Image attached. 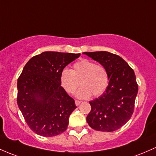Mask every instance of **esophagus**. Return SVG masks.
Instances as JSON below:
<instances>
[{"instance_id": "34e87169", "label": "esophagus", "mask_w": 156, "mask_h": 156, "mask_svg": "<svg viewBox=\"0 0 156 156\" xmlns=\"http://www.w3.org/2000/svg\"><path fill=\"white\" fill-rule=\"evenodd\" d=\"M75 105H76V106H78V105H79L81 103V101H77V100H75Z\"/></svg>"}]
</instances>
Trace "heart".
Masks as SVG:
<instances>
[{"label":"heart","instance_id":"b5f03b06","mask_svg":"<svg viewBox=\"0 0 156 156\" xmlns=\"http://www.w3.org/2000/svg\"><path fill=\"white\" fill-rule=\"evenodd\" d=\"M81 85L76 93L80 99L89 98L92 95H101L108 86L109 75L104 66L95 64L87 59H82L73 65V69L64 68L60 74V83L68 94H73Z\"/></svg>","mask_w":156,"mask_h":156}]
</instances>
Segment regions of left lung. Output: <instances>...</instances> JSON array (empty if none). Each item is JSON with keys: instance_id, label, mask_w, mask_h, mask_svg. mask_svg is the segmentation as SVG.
Instances as JSON below:
<instances>
[{"instance_id": "left-lung-1", "label": "left lung", "mask_w": 156, "mask_h": 156, "mask_svg": "<svg viewBox=\"0 0 156 156\" xmlns=\"http://www.w3.org/2000/svg\"><path fill=\"white\" fill-rule=\"evenodd\" d=\"M107 69L109 84L105 92L90 101L89 126L101 132L117 130L130 119L138 93L134 71L122 58L106 51L83 52Z\"/></svg>"}]
</instances>
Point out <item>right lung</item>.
Segmentation results:
<instances>
[{
  "label": "right lung",
  "instance_id": "right-lung-1",
  "mask_svg": "<svg viewBox=\"0 0 156 156\" xmlns=\"http://www.w3.org/2000/svg\"><path fill=\"white\" fill-rule=\"evenodd\" d=\"M80 55L44 52L23 67L18 79L17 103L27 124L39 136H55L67 129L70 114L77 107L61 86L60 74Z\"/></svg>",
  "mask_w": 156,
  "mask_h": 156
}]
</instances>
